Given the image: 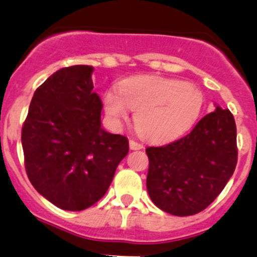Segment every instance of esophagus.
Here are the masks:
<instances>
[{
  "mask_svg": "<svg viewBox=\"0 0 257 257\" xmlns=\"http://www.w3.org/2000/svg\"><path fill=\"white\" fill-rule=\"evenodd\" d=\"M129 148H131L132 151H139V149L143 148V146H142L141 143H138V142L131 139V141H129Z\"/></svg>",
  "mask_w": 257,
  "mask_h": 257,
  "instance_id": "1",
  "label": "esophagus"
}]
</instances>
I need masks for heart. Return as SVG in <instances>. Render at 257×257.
Listing matches in <instances>:
<instances>
[{
	"mask_svg": "<svg viewBox=\"0 0 257 257\" xmlns=\"http://www.w3.org/2000/svg\"><path fill=\"white\" fill-rule=\"evenodd\" d=\"M205 99L195 86L178 79L138 75L125 79L118 90L104 95L109 118L120 125L136 110L134 124L144 138L167 142L178 138L197 121Z\"/></svg>",
	"mask_w": 257,
	"mask_h": 257,
	"instance_id": "heart-1",
	"label": "heart"
}]
</instances>
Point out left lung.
Segmentation results:
<instances>
[{
    "label": "left lung",
    "mask_w": 257,
    "mask_h": 257,
    "mask_svg": "<svg viewBox=\"0 0 257 257\" xmlns=\"http://www.w3.org/2000/svg\"><path fill=\"white\" fill-rule=\"evenodd\" d=\"M147 189L162 211L191 216L211 205L237 163L236 123L228 109L203 116L189 134L162 147H148Z\"/></svg>",
    "instance_id": "1"
}]
</instances>
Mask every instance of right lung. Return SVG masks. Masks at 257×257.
<instances>
[{
	"label": "right lung",
	"mask_w": 257,
	"mask_h": 257,
	"mask_svg": "<svg viewBox=\"0 0 257 257\" xmlns=\"http://www.w3.org/2000/svg\"><path fill=\"white\" fill-rule=\"evenodd\" d=\"M93 70L74 65L52 74L35 91L22 126L27 177L61 210L83 211L98 202L129 151L126 137L101 126Z\"/></svg>",
	"instance_id": "add662e5"
}]
</instances>
